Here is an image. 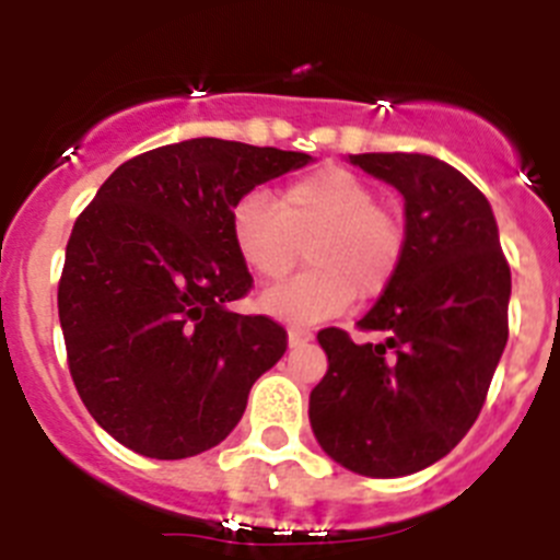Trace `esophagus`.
Instances as JSON below:
<instances>
[{"instance_id": "esophagus-1", "label": "esophagus", "mask_w": 560, "mask_h": 560, "mask_svg": "<svg viewBox=\"0 0 560 560\" xmlns=\"http://www.w3.org/2000/svg\"><path fill=\"white\" fill-rule=\"evenodd\" d=\"M287 340H290V347H304V343H310V340H313V329L290 327V332H287Z\"/></svg>"}]
</instances>
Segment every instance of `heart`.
<instances>
[{
	"instance_id": "b5f03b06",
	"label": "heart",
	"mask_w": 560,
	"mask_h": 560,
	"mask_svg": "<svg viewBox=\"0 0 560 560\" xmlns=\"http://www.w3.org/2000/svg\"><path fill=\"white\" fill-rule=\"evenodd\" d=\"M233 247L259 281H279L307 245V270L267 290L259 307L290 324H320L354 299L377 301L406 259V225L377 206V191L343 165L295 177L273 199L247 194L231 217Z\"/></svg>"
}]
</instances>
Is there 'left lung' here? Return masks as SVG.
Wrapping results in <instances>:
<instances>
[{
	"label": "left lung",
	"instance_id": "8db88e82",
	"mask_svg": "<svg viewBox=\"0 0 560 560\" xmlns=\"http://www.w3.org/2000/svg\"><path fill=\"white\" fill-rule=\"evenodd\" d=\"M349 160L406 199V259L358 320L383 343L318 332L329 369L310 422L338 465L392 479L442 459L482 411L510 332V265L488 199L454 165L406 152Z\"/></svg>",
	"mask_w": 560,
	"mask_h": 560
}]
</instances>
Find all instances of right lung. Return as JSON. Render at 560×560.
<instances>
[{
  "label": "right lung",
  "instance_id": "add662e5",
  "mask_svg": "<svg viewBox=\"0 0 560 560\" xmlns=\"http://www.w3.org/2000/svg\"><path fill=\"white\" fill-rule=\"evenodd\" d=\"M310 160L183 140L126 160L78 213L58 281L67 366L120 445L186 459L242 420L250 386L284 354L287 329L231 310L253 287L233 247V208Z\"/></svg>",
  "mask_w": 560,
  "mask_h": 560
}]
</instances>
